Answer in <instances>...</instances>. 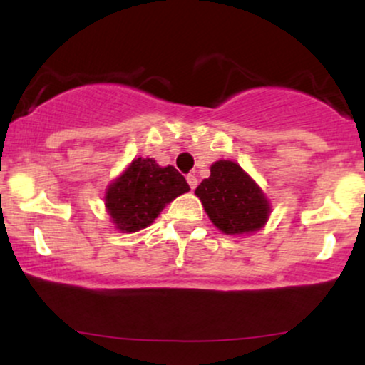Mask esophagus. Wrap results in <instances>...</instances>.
<instances>
[{
	"mask_svg": "<svg viewBox=\"0 0 365 365\" xmlns=\"http://www.w3.org/2000/svg\"><path fill=\"white\" fill-rule=\"evenodd\" d=\"M187 182H188V185H190V188L192 190H194V188L197 187V177L195 175H187Z\"/></svg>",
	"mask_w": 365,
	"mask_h": 365,
	"instance_id": "esophagus-1",
	"label": "esophagus"
}]
</instances>
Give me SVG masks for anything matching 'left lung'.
I'll use <instances>...</instances> for the list:
<instances>
[{
  "label": "left lung",
  "instance_id": "1",
  "mask_svg": "<svg viewBox=\"0 0 365 365\" xmlns=\"http://www.w3.org/2000/svg\"><path fill=\"white\" fill-rule=\"evenodd\" d=\"M207 216L226 235L255 232L266 223L269 204L237 163L216 161L211 177L195 188Z\"/></svg>",
  "mask_w": 365,
  "mask_h": 365
}]
</instances>
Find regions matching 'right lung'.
<instances>
[{
    "label": "right lung",
    "instance_id": "right-lung-1",
    "mask_svg": "<svg viewBox=\"0 0 365 365\" xmlns=\"http://www.w3.org/2000/svg\"><path fill=\"white\" fill-rule=\"evenodd\" d=\"M190 190L185 177L173 166L137 158L106 192V207L121 232H137L156 220L175 197Z\"/></svg>",
    "mask_w": 365,
    "mask_h": 365
}]
</instances>
